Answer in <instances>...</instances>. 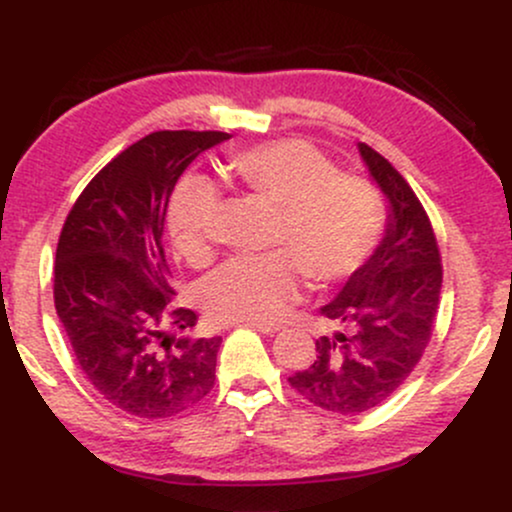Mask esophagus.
<instances>
[{"label": "esophagus", "mask_w": 512, "mask_h": 512, "mask_svg": "<svg viewBox=\"0 0 512 512\" xmlns=\"http://www.w3.org/2000/svg\"><path fill=\"white\" fill-rule=\"evenodd\" d=\"M238 327H252V330L262 334H276L281 330V325H274V322H245V325H238Z\"/></svg>", "instance_id": "1"}]
</instances>
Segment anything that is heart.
<instances>
[{"mask_svg": "<svg viewBox=\"0 0 512 512\" xmlns=\"http://www.w3.org/2000/svg\"><path fill=\"white\" fill-rule=\"evenodd\" d=\"M226 173L243 195L276 211L272 245L285 252L238 257L202 284V303L219 322L276 320L301 289V274L315 286L342 281L361 269L385 231V204L368 182L344 178L315 146L274 142L238 151ZM219 195L209 180H180L170 195L166 226L182 260L209 252V228Z\"/></svg>", "mask_w": 512, "mask_h": 512, "instance_id": "1", "label": "heart"}]
</instances>
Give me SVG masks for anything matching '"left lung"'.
<instances>
[{
    "instance_id": "left-lung-1",
    "label": "left lung",
    "mask_w": 512,
    "mask_h": 512,
    "mask_svg": "<svg viewBox=\"0 0 512 512\" xmlns=\"http://www.w3.org/2000/svg\"><path fill=\"white\" fill-rule=\"evenodd\" d=\"M370 180L383 192V240L320 313L342 330L315 342L313 366L289 383L305 402L354 416L383 404L424 356L436 322L440 252L431 221L407 180L378 151L358 144Z\"/></svg>"
}]
</instances>
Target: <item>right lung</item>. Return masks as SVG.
<instances>
[{
	"label": "right lung",
	"instance_id": "obj_1",
	"mask_svg": "<svg viewBox=\"0 0 512 512\" xmlns=\"http://www.w3.org/2000/svg\"><path fill=\"white\" fill-rule=\"evenodd\" d=\"M226 132H154L81 192L55 255V308L76 361L127 414L166 419L195 407L216 378L221 337H175L197 315L175 308L163 250L175 182Z\"/></svg>",
	"mask_w": 512,
	"mask_h": 512
}]
</instances>
